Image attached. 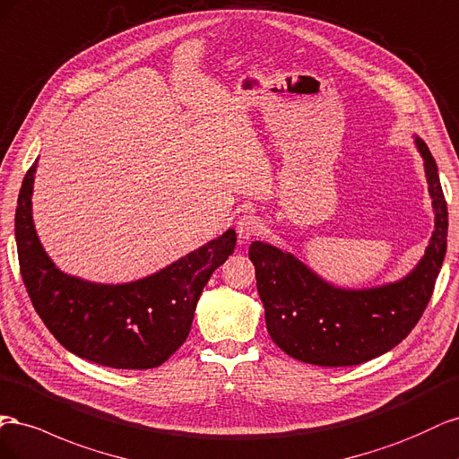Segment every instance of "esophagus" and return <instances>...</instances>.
<instances>
[{
    "label": "esophagus",
    "instance_id": "esophagus-1",
    "mask_svg": "<svg viewBox=\"0 0 459 459\" xmlns=\"http://www.w3.org/2000/svg\"><path fill=\"white\" fill-rule=\"evenodd\" d=\"M264 230V221L254 213H244L237 222V232L242 240H250Z\"/></svg>",
    "mask_w": 459,
    "mask_h": 459
}]
</instances>
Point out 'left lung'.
Segmentation results:
<instances>
[{"label": "left lung", "instance_id": "obj_1", "mask_svg": "<svg viewBox=\"0 0 459 459\" xmlns=\"http://www.w3.org/2000/svg\"><path fill=\"white\" fill-rule=\"evenodd\" d=\"M415 142L437 217L423 259L405 279L369 290H342L294 255L252 242L247 255L255 267L267 331L290 358L323 368L359 365L400 344L421 319L446 254L448 207L433 155L423 140Z\"/></svg>", "mask_w": 459, "mask_h": 459}]
</instances>
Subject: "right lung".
<instances>
[{
    "label": "right lung",
    "instance_id": "add662e5",
    "mask_svg": "<svg viewBox=\"0 0 459 459\" xmlns=\"http://www.w3.org/2000/svg\"><path fill=\"white\" fill-rule=\"evenodd\" d=\"M36 163L24 175L15 213L19 267L36 313L57 342L78 358L115 369L160 368L185 344L204 286L234 252L237 234L230 229L130 284L69 277L51 264L36 237L30 213Z\"/></svg>",
    "mask_w": 459,
    "mask_h": 459
}]
</instances>
